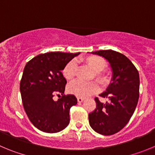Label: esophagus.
<instances>
[{
  "label": "esophagus",
  "mask_w": 155,
  "mask_h": 155,
  "mask_svg": "<svg viewBox=\"0 0 155 155\" xmlns=\"http://www.w3.org/2000/svg\"><path fill=\"white\" fill-rule=\"evenodd\" d=\"M77 100H78V102H79V103H82V102H83V100H84V99L82 98V97H78Z\"/></svg>",
  "instance_id": "1"
}]
</instances>
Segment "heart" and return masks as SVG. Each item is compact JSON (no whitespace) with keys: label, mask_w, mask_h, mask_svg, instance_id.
<instances>
[{"label":"heart","mask_w":155,"mask_h":155,"mask_svg":"<svg viewBox=\"0 0 155 155\" xmlns=\"http://www.w3.org/2000/svg\"><path fill=\"white\" fill-rule=\"evenodd\" d=\"M83 62L94 72V77L100 84L105 85L108 83V75L103 72L107 65L104 58L97 55H90L86 57L83 59ZM62 74L65 79L68 81L74 79L76 74V62L74 61L68 62L62 70ZM99 89L100 87L98 84L95 82L83 83L80 81H75L69 85L68 90L71 94L75 95L76 97L86 98L98 92Z\"/></svg>","instance_id":"b5f03b06"}]
</instances>
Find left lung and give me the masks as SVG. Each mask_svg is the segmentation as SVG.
I'll return each instance as SVG.
<instances>
[{
  "label": "left lung",
  "instance_id": "8db88e82",
  "mask_svg": "<svg viewBox=\"0 0 155 155\" xmlns=\"http://www.w3.org/2000/svg\"><path fill=\"white\" fill-rule=\"evenodd\" d=\"M104 57L112 69L111 83L100 97L105 104L95 98L97 108L89 114L90 125L103 135H112L126 126L133 115L139 99L140 78L137 69L124 55L113 50L93 51Z\"/></svg>",
  "mask_w": 155,
  "mask_h": 155
}]
</instances>
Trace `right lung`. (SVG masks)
Listing matches in <instances>:
<instances>
[{
  "mask_svg": "<svg viewBox=\"0 0 155 155\" xmlns=\"http://www.w3.org/2000/svg\"><path fill=\"white\" fill-rule=\"evenodd\" d=\"M79 54L47 52L25 65L20 83L23 107L31 122L41 131L57 133L69 125V110L77 99L74 95H64L67 82L62 71ZM55 94L60 97L57 101L53 100Z\"/></svg>",
  "mask_w": 155,
  "mask_h": 155,
  "instance_id": "1",
  "label": "right lung"
}]
</instances>
